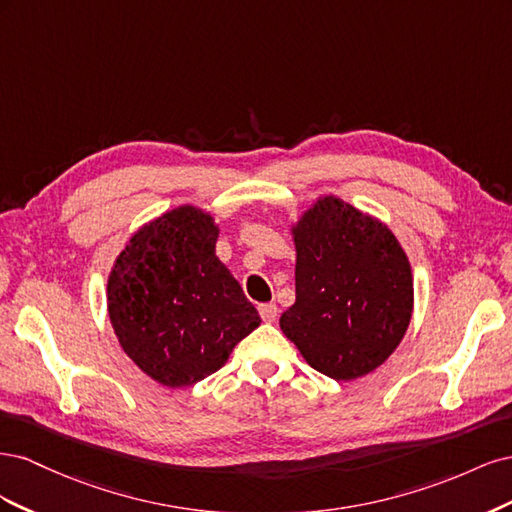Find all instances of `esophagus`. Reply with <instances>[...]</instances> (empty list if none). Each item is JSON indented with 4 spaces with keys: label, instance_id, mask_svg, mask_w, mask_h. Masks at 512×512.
<instances>
[{
    "label": "esophagus",
    "instance_id": "esophagus-1",
    "mask_svg": "<svg viewBox=\"0 0 512 512\" xmlns=\"http://www.w3.org/2000/svg\"><path fill=\"white\" fill-rule=\"evenodd\" d=\"M258 314L265 322H275L277 318V305L275 303H262L258 305Z\"/></svg>",
    "mask_w": 512,
    "mask_h": 512
}]
</instances>
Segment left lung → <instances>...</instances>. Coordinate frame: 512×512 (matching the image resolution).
Here are the masks:
<instances>
[{
	"instance_id": "1",
	"label": "left lung",
	"mask_w": 512,
	"mask_h": 512,
	"mask_svg": "<svg viewBox=\"0 0 512 512\" xmlns=\"http://www.w3.org/2000/svg\"><path fill=\"white\" fill-rule=\"evenodd\" d=\"M297 301L280 318L305 361L333 380L380 367L412 316L408 256L382 222L324 196L292 228Z\"/></svg>"
}]
</instances>
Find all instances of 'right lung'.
<instances>
[{
  "instance_id": "right-lung-1",
  "label": "right lung",
  "mask_w": 512,
  "mask_h": 512,
  "mask_svg": "<svg viewBox=\"0 0 512 512\" xmlns=\"http://www.w3.org/2000/svg\"><path fill=\"white\" fill-rule=\"evenodd\" d=\"M209 213L179 207L143 226L108 275V316L121 348L170 389L215 374L260 316L215 256Z\"/></svg>"
}]
</instances>
